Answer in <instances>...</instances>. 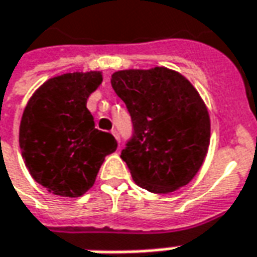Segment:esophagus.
Listing matches in <instances>:
<instances>
[{"label": "esophagus", "mask_w": 257, "mask_h": 257, "mask_svg": "<svg viewBox=\"0 0 257 257\" xmlns=\"http://www.w3.org/2000/svg\"><path fill=\"white\" fill-rule=\"evenodd\" d=\"M111 134L114 136V139H116V140H117V143L120 144V136H118V133H117L116 130H113V132H111Z\"/></svg>", "instance_id": "esophagus-1"}]
</instances>
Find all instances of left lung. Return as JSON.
Masks as SVG:
<instances>
[{"mask_svg":"<svg viewBox=\"0 0 257 257\" xmlns=\"http://www.w3.org/2000/svg\"><path fill=\"white\" fill-rule=\"evenodd\" d=\"M111 86L132 116L134 133L120 157L134 182L154 194L187 185L211 140L209 113L197 89L164 66L118 70Z\"/></svg>","mask_w":257,"mask_h":257,"instance_id":"obj_1","label":"left lung"}]
</instances>
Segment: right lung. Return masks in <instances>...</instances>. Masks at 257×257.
I'll return each mask as SVG.
<instances>
[{
  "label": "right lung",
  "mask_w": 257,
  "mask_h": 257,
  "mask_svg": "<svg viewBox=\"0 0 257 257\" xmlns=\"http://www.w3.org/2000/svg\"><path fill=\"white\" fill-rule=\"evenodd\" d=\"M101 82L97 70L51 77L24 108L22 158L31 177L55 195L82 197L93 187L104 157L116 151L114 137L94 128L86 107Z\"/></svg>",
  "instance_id": "right-lung-1"
}]
</instances>
